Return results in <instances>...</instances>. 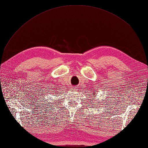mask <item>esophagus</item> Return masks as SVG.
Returning <instances> with one entry per match:
<instances>
[{
    "instance_id": "esophagus-1",
    "label": "esophagus",
    "mask_w": 148,
    "mask_h": 148,
    "mask_svg": "<svg viewBox=\"0 0 148 148\" xmlns=\"http://www.w3.org/2000/svg\"><path fill=\"white\" fill-rule=\"evenodd\" d=\"M72 89L73 90H76V88H72Z\"/></svg>"
}]
</instances>
